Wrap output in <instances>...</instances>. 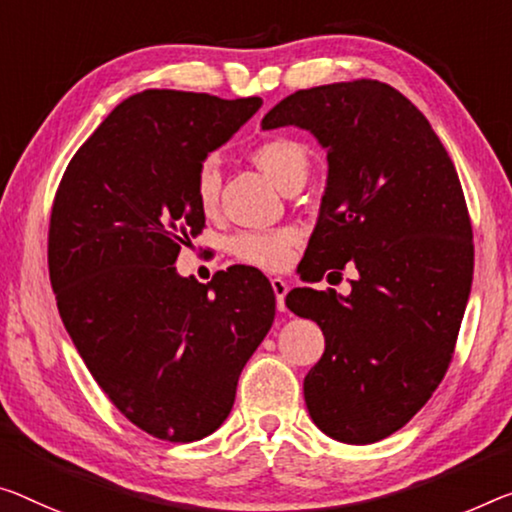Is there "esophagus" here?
<instances>
[{"mask_svg": "<svg viewBox=\"0 0 512 512\" xmlns=\"http://www.w3.org/2000/svg\"><path fill=\"white\" fill-rule=\"evenodd\" d=\"M272 290H274V297H277V309L283 311V309H286V304H283V300H286L288 283L283 281V279H279V277H274L272 279Z\"/></svg>", "mask_w": 512, "mask_h": 512, "instance_id": "obj_1", "label": "esophagus"}]
</instances>
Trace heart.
I'll return each instance as SVG.
<instances>
[{
  "label": "heart",
  "mask_w": 512,
  "mask_h": 512,
  "mask_svg": "<svg viewBox=\"0 0 512 512\" xmlns=\"http://www.w3.org/2000/svg\"><path fill=\"white\" fill-rule=\"evenodd\" d=\"M251 160L277 187L309 171V155L304 146L286 137H270L254 146ZM222 192V174L215 160H203L194 176V196L201 210H215ZM302 242L297 229L277 231H245L233 235L229 251L240 263L261 267V270H281L293 261L295 249Z\"/></svg>",
  "instance_id": "b5f03b06"
}]
</instances>
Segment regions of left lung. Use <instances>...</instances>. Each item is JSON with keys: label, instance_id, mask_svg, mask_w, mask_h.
I'll list each match as a JSON object with an SVG mask.
<instances>
[{"label": "left lung", "instance_id": "left-lung-1", "mask_svg": "<svg viewBox=\"0 0 512 512\" xmlns=\"http://www.w3.org/2000/svg\"><path fill=\"white\" fill-rule=\"evenodd\" d=\"M263 130H309L327 151V187L302 279L357 270L350 295L295 288L286 306L325 334L304 377L316 426L373 444L428 403L451 364L474 274L471 222L451 157L426 116L377 80L295 91Z\"/></svg>", "mask_w": 512, "mask_h": 512}]
</instances>
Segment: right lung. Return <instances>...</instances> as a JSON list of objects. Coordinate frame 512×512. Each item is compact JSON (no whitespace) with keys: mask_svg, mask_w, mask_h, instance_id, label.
Returning <instances> with one entry per match:
<instances>
[{"mask_svg":"<svg viewBox=\"0 0 512 512\" xmlns=\"http://www.w3.org/2000/svg\"><path fill=\"white\" fill-rule=\"evenodd\" d=\"M261 105L135 93L80 146L54 196L47 265L66 332L125 419L167 442L222 426L274 322L261 272L231 267L199 283L174 267L206 224L196 169Z\"/></svg>","mask_w":512,"mask_h":512,"instance_id":"add662e5","label":"right lung"}]
</instances>
